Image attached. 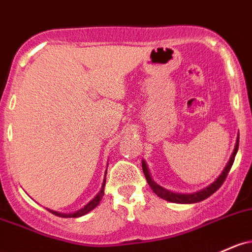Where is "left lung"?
Returning <instances> with one entry per match:
<instances>
[{"mask_svg": "<svg viewBox=\"0 0 252 252\" xmlns=\"http://www.w3.org/2000/svg\"><path fill=\"white\" fill-rule=\"evenodd\" d=\"M238 146H239V134H238V136H237L236 146H234L233 152H232L231 157H229V160L227 161V164H226V166L223 167L221 175L218 177V178L215 179L212 184H209L208 187L203 188V189L198 190V191L192 192V193L173 192V191H171V190H167V189H165V188L160 187V185L157 184L156 182L153 181V178H152L151 172H149L148 166H147V164H146L145 160H142V170H143V173H145L146 179H147V183L149 184V187H151V189L153 190V191L156 192L160 198H162V200H166V201H168V202L182 203V204L201 202V201L206 200V198H208L209 196L213 195V193L217 191L221 185H222L223 182H225L226 177H227V173L229 172V170H231L232 164H233V161H234V157H236L237 152H238Z\"/></svg>", "mask_w": 252, "mask_h": 252, "instance_id": "left-lung-1", "label": "left lung"}]
</instances>
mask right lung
Returning <instances> with one entry per match:
<instances>
[{"instance_id": "1", "label": "right lung", "mask_w": 252, "mask_h": 252, "mask_svg": "<svg viewBox=\"0 0 252 252\" xmlns=\"http://www.w3.org/2000/svg\"><path fill=\"white\" fill-rule=\"evenodd\" d=\"M106 172H107V168L105 170L103 183H101V188H100V190H99V192L96 193L94 197L90 201V202H88L87 204H85L82 208L77 209V211L73 212V213H60L56 211H51V209H48V211L50 213H52V214L57 215V217H60V218H79V217H82V215H86L91 211H93V209H94L95 207L100 203L101 198H103V196H104V188H105V183H106Z\"/></svg>"}]
</instances>
